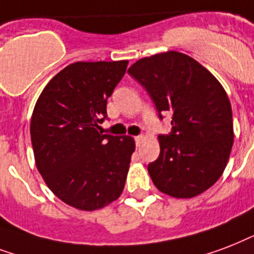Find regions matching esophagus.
Listing matches in <instances>:
<instances>
[{"instance_id":"1","label":"esophagus","mask_w":254,"mask_h":254,"mask_svg":"<svg viewBox=\"0 0 254 254\" xmlns=\"http://www.w3.org/2000/svg\"><path fill=\"white\" fill-rule=\"evenodd\" d=\"M141 141H143V136H141V135H139V136H135V143H136L137 147L140 145Z\"/></svg>"}]
</instances>
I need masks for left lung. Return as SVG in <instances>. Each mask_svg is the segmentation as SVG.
Listing matches in <instances>:
<instances>
[{
	"label": "left lung",
	"mask_w": 254,
	"mask_h": 254,
	"mask_svg": "<svg viewBox=\"0 0 254 254\" xmlns=\"http://www.w3.org/2000/svg\"><path fill=\"white\" fill-rule=\"evenodd\" d=\"M154 100L159 118L172 114L170 135H159L160 155L148 174L160 192L188 198L211 188L227 167L233 145L229 98L193 58L167 52L128 68Z\"/></svg>",
	"instance_id": "8db88e82"
}]
</instances>
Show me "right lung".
Segmentation results:
<instances>
[{
    "mask_svg": "<svg viewBox=\"0 0 254 254\" xmlns=\"http://www.w3.org/2000/svg\"><path fill=\"white\" fill-rule=\"evenodd\" d=\"M128 61L75 62L41 92L30 122L35 164L57 197L80 211L117 200L125 188L135 140L103 135L107 99Z\"/></svg>",
    "mask_w": 254,
    "mask_h": 254,
    "instance_id": "right-lung-1",
    "label": "right lung"
}]
</instances>
